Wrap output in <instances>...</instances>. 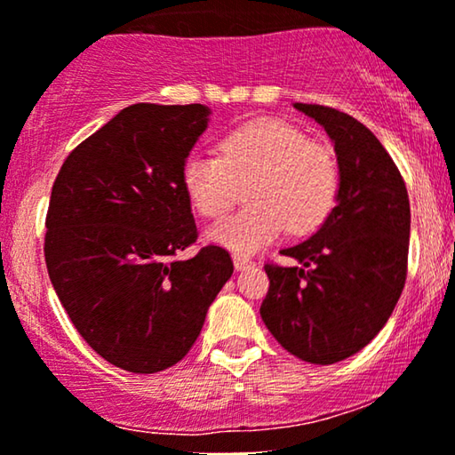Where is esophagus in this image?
Wrapping results in <instances>:
<instances>
[{
  "label": "esophagus",
  "instance_id": "obj_1",
  "mask_svg": "<svg viewBox=\"0 0 455 455\" xmlns=\"http://www.w3.org/2000/svg\"><path fill=\"white\" fill-rule=\"evenodd\" d=\"M233 264H235V270H247V268H251V266H253L250 258L239 256V253H235V256H233Z\"/></svg>",
  "mask_w": 455,
  "mask_h": 455
}]
</instances>
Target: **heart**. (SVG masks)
Here are the masks:
<instances>
[{
  "label": "heart",
  "instance_id": "1",
  "mask_svg": "<svg viewBox=\"0 0 455 455\" xmlns=\"http://www.w3.org/2000/svg\"><path fill=\"white\" fill-rule=\"evenodd\" d=\"M218 154L193 151L180 180L196 212L218 218L247 185V208L212 224L205 239L237 253H253L281 237L316 231L339 191V164L331 145L312 141L281 118H258L220 139Z\"/></svg>",
  "mask_w": 455,
  "mask_h": 455
}]
</instances>
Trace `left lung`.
Listing matches in <instances>:
<instances>
[{"mask_svg":"<svg viewBox=\"0 0 455 455\" xmlns=\"http://www.w3.org/2000/svg\"><path fill=\"white\" fill-rule=\"evenodd\" d=\"M335 145V208L310 239L283 250L299 266L266 264L259 314L289 354L335 364L366 347L395 310L408 272L410 199L383 143L335 108L293 104Z\"/></svg>","mask_w":455,"mask_h":455,"instance_id":"1","label":"left lung"}]
</instances>
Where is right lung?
<instances>
[{
    "mask_svg": "<svg viewBox=\"0 0 455 455\" xmlns=\"http://www.w3.org/2000/svg\"><path fill=\"white\" fill-rule=\"evenodd\" d=\"M210 114L202 104L124 108L72 149L52 187V284L84 341L123 371L183 360L233 275L218 245L174 259L197 239L180 171Z\"/></svg>",
    "mask_w": 455,
    "mask_h": 455,
    "instance_id": "right-lung-1",
    "label": "right lung"
}]
</instances>
